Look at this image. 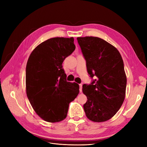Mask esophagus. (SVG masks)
<instances>
[{"label":"esophagus","mask_w":147,"mask_h":147,"mask_svg":"<svg viewBox=\"0 0 147 147\" xmlns=\"http://www.w3.org/2000/svg\"><path fill=\"white\" fill-rule=\"evenodd\" d=\"M79 86H80V92H82V84H79Z\"/></svg>","instance_id":"1"}]
</instances>
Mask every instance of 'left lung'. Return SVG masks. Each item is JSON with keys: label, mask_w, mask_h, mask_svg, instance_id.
Segmentation results:
<instances>
[{"label": "left lung", "mask_w": 147, "mask_h": 147, "mask_svg": "<svg viewBox=\"0 0 147 147\" xmlns=\"http://www.w3.org/2000/svg\"><path fill=\"white\" fill-rule=\"evenodd\" d=\"M77 39L88 73L95 78L91 84L83 85L88 99L83 105L84 112L91 121H107L117 113L125 98L127 79L122 57L116 48L100 38Z\"/></svg>", "instance_id": "8db88e82"}]
</instances>
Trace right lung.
<instances>
[{
    "mask_svg": "<svg viewBox=\"0 0 147 147\" xmlns=\"http://www.w3.org/2000/svg\"><path fill=\"white\" fill-rule=\"evenodd\" d=\"M73 37H55L31 53L26 69V94L35 112L46 121H63L79 85L67 82L63 63L75 49Z\"/></svg>",
    "mask_w": 147,
    "mask_h": 147,
    "instance_id": "1",
    "label": "right lung"
}]
</instances>
